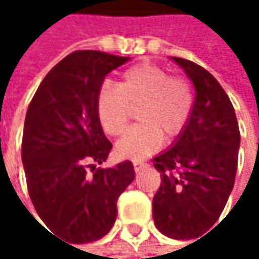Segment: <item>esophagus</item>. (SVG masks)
I'll return each mask as SVG.
<instances>
[{
    "instance_id": "esophagus-1",
    "label": "esophagus",
    "mask_w": 259,
    "mask_h": 259,
    "mask_svg": "<svg viewBox=\"0 0 259 259\" xmlns=\"http://www.w3.org/2000/svg\"><path fill=\"white\" fill-rule=\"evenodd\" d=\"M147 166V163L145 162H139V160H135L133 162V168H135V172H139L141 169H144Z\"/></svg>"
}]
</instances>
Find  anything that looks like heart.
Masks as SVG:
<instances>
[{"label": "heart", "mask_w": 259, "mask_h": 259, "mask_svg": "<svg viewBox=\"0 0 259 259\" xmlns=\"http://www.w3.org/2000/svg\"><path fill=\"white\" fill-rule=\"evenodd\" d=\"M141 124L130 127L117 142L115 151L123 159L139 160L154 153L163 141L177 136L187 124L193 109V91L183 78L154 64H141L126 70L115 87L99 90L96 109L103 130L117 136L126 129L130 108L138 106Z\"/></svg>", "instance_id": "1"}]
</instances>
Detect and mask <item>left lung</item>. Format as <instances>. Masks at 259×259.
<instances>
[{
	"label": "left lung",
	"instance_id": "8db88e82",
	"mask_svg": "<svg viewBox=\"0 0 259 259\" xmlns=\"http://www.w3.org/2000/svg\"><path fill=\"white\" fill-rule=\"evenodd\" d=\"M195 87L190 118L174 144L153 162L162 183L153 198L156 228L169 238L190 240L210 230L234 187L240 130L233 103L201 66L171 57Z\"/></svg>",
	"mask_w": 259,
	"mask_h": 259
}]
</instances>
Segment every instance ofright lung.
<instances>
[{
    "label": "right lung",
    "mask_w": 259,
    "mask_h": 259,
    "mask_svg": "<svg viewBox=\"0 0 259 259\" xmlns=\"http://www.w3.org/2000/svg\"><path fill=\"white\" fill-rule=\"evenodd\" d=\"M129 60L76 51L45 76L26 111L22 163L29 198L46 227L75 244L111 231L118 196L135 179L129 160L97 168L112 148L97 117V94L105 76Z\"/></svg>",
    "instance_id": "right-lung-1"
}]
</instances>
